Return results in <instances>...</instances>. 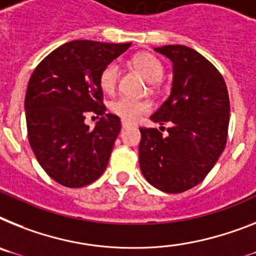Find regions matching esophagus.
<instances>
[{
    "label": "esophagus",
    "mask_w": 256,
    "mask_h": 256,
    "mask_svg": "<svg viewBox=\"0 0 256 256\" xmlns=\"http://www.w3.org/2000/svg\"><path fill=\"white\" fill-rule=\"evenodd\" d=\"M121 124H122V128H128V126H130V124H128V122H126V121H122Z\"/></svg>",
    "instance_id": "1"
}]
</instances>
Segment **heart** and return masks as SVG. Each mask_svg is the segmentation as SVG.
Returning a JSON list of instances; mask_svg holds the SVG:
<instances>
[{
	"instance_id": "heart-1",
	"label": "heart",
	"mask_w": 256,
	"mask_h": 256,
	"mask_svg": "<svg viewBox=\"0 0 256 256\" xmlns=\"http://www.w3.org/2000/svg\"><path fill=\"white\" fill-rule=\"evenodd\" d=\"M134 68L150 83H158L164 74V66L158 57L150 53H139L132 60ZM120 76V65L116 61L109 62L102 70L100 86L105 92L114 91ZM110 110L126 122H135L151 110V104L146 100H134L130 98H118L110 102Z\"/></svg>"
}]
</instances>
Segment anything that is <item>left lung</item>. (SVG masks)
<instances>
[{
  "instance_id": "obj_1",
  "label": "left lung",
  "mask_w": 256,
  "mask_h": 256,
  "mask_svg": "<svg viewBox=\"0 0 256 256\" xmlns=\"http://www.w3.org/2000/svg\"><path fill=\"white\" fill-rule=\"evenodd\" d=\"M154 52L172 61L173 82L169 98L150 118L170 128L166 136L139 128V165L154 188L177 194L200 184L224 151L230 104L224 79L200 53L184 45Z\"/></svg>"
}]
</instances>
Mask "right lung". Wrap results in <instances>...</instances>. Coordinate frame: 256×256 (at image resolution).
I'll use <instances>...</instances> for the list:
<instances>
[{"label": "right lung", "instance_id": "obj_1", "mask_svg": "<svg viewBox=\"0 0 256 256\" xmlns=\"http://www.w3.org/2000/svg\"><path fill=\"white\" fill-rule=\"evenodd\" d=\"M132 44L74 40L46 56L32 74L24 110L28 140L46 174L66 188H83L104 173L120 130L105 113L102 70ZM102 116L90 129L84 112Z\"/></svg>", "mask_w": 256, "mask_h": 256}]
</instances>
